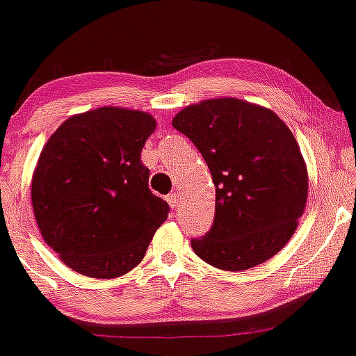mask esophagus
<instances>
[{
    "mask_svg": "<svg viewBox=\"0 0 356 356\" xmlns=\"http://www.w3.org/2000/svg\"><path fill=\"white\" fill-rule=\"evenodd\" d=\"M167 202H169V205L172 209H175L179 205V194L177 192H170L169 195H167Z\"/></svg>",
    "mask_w": 356,
    "mask_h": 356,
    "instance_id": "34e87169",
    "label": "esophagus"
}]
</instances>
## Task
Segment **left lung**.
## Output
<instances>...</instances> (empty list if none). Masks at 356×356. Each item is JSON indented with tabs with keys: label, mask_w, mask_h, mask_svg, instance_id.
<instances>
[{
	"label": "left lung",
	"mask_w": 356,
	"mask_h": 356,
	"mask_svg": "<svg viewBox=\"0 0 356 356\" xmlns=\"http://www.w3.org/2000/svg\"><path fill=\"white\" fill-rule=\"evenodd\" d=\"M172 126L202 154L216 186V217L197 257L241 272L272 259L292 238L305 212L307 164L289 126L273 111L217 97L175 114Z\"/></svg>",
	"instance_id": "1"
}]
</instances>
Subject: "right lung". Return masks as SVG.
Masks as SVG:
<instances>
[{
	"instance_id": "add662e5",
	"label": "right lung",
	"mask_w": 356,
	"mask_h": 356,
	"mask_svg": "<svg viewBox=\"0 0 356 356\" xmlns=\"http://www.w3.org/2000/svg\"><path fill=\"white\" fill-rule=\"evenodd\" d=\"M156 119L97 108L71 115L44 144L31 202L42 238L74 272L115 278L140 264L169 204L149 189L140 162Z\"/></svg>"
}]
</instances>
